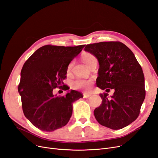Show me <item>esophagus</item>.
<instances>
[{
  "mask_svg": "<svg viewBox=\"0 0 158 158\" xmlns=\"http://www.w3.org/2000/svg\"><path fill=\"white\" fill-rule=\"evenodd\" d=\"M91 94H88V93H84L83 94V98H88L89 97H90Z\"/></svg>",
  "mask_w": 158,
  "mask_h": 158,
  "instance_id": "esophagus-1",
  "label": "esophagus"
}]
</instances>
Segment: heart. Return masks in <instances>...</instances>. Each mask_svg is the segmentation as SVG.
<instances>
[{"label":"heart","mask_w":158,"mask_h":158,"mask_svg":"<svg viewBox=\"0 0 158 158\" xmlns=\"http://www.w3.org/2000/svg\"><path fill=\"white\" fill-rule=\"evenodd\" d=\"M82 59L84 60V62L89 66L90 64L94 62V60H97L94 55L86 53L83 56ZM73 66V63H71L68 67V70L69 71L71 70V68ZM92 84V81L90 79H83L81 78H77L75 79L72 82V86L74 89H77V90H88L90 88Z\"/></svg>","instance_id":"b5f03b06"}]
</instances>
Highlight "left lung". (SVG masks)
<instances>
[{
    "label": "left lung",
    "mask_w": 158,
    "mask_h": 158,
    "mask_svg": "<svg viewBox=\"0 0 158 158\" xmlns=\"http://www.w3.org/2000/svg\"><path fill=\"white\" fill-rule=\"evenodd\" d=\"M85 50L97 58L99 64L97 86L113 95L100 94L102 103L94 110L100 125L113 130L124 128L134 121L145 98V77L134 54L121 42L87 44Z\"/></svg>",
    "instance_id": "1"
}]
</instances>
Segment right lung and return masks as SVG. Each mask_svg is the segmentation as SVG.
<instances>
[{"instance_id":"obj_1","label":"right lung","mask_w":158,"mask_h":158,"mask_svg":"<svg viewBox=\"0 0 158 158\" xmlns=\"http://www.w3.org/2000/svg\"><path fill=\"white\" fill-rule=\"evenodd\" d=\"M85 46H43L24 64L18 90L25 117L37 128L52 132L65 126L72 114L73 102L83 97L73 90L59 97L53 90L70 88L63 83L68 65Z\"/></svg>"}]
</instances>
